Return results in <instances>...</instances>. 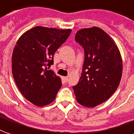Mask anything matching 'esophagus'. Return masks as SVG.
<instances>
[{"label":"esophagus","instance_id":"obj_1","mask_svg":"<svg viewBox=\"0 0 134 134\" xmlns=\"http://www.w3.org/2000/svg\"><path fill=\"white\" fill-rule=\"evenodd\" d=\"M63 79L64 80V82H66L69 80V77H67V76H63Z\"/></svg>","mask_w":134,"mask_h":134}]
</instances>
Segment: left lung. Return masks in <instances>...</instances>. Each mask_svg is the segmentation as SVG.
Listing matches in <instances>:
<instances>
[{
	"instance_id": "1",
	"label": "left lung",
	"mask_w": 134,
	"mask_h": 134,
	"mask_svg": "<svg viewBox=\"0 0 134 134\" xmlns=\"http://www.w3.org/2000/svg\"><path fill=\"white\" fill-rule=\"evenodd\" d=\"M75 40L85 50V61L82 76L73 89L79 104L95 107L118 89L122 72L121 55L112 38L98 27L79 30Z\"/></svg>"
}]
</instances>
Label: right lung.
Wrapping results in <instances>:
<instances>
[{"mask_svg": "<svg viewBox=\"0 0 134 134\" xmlns=\"http://www.w3.org/2000/svg\"><path fill=\"white\" fill-rule=\"evenodd\" d=\"M71 32V29L36 26L16 41L12 58L13 77L23 96L37 107L53 102L61 87L60 77L48 69Z\"/></svg>", "mask_w": 134, "mask_h": 134, "instance_id": "right-lung-1", "label": "right lung"}]
</instances>
